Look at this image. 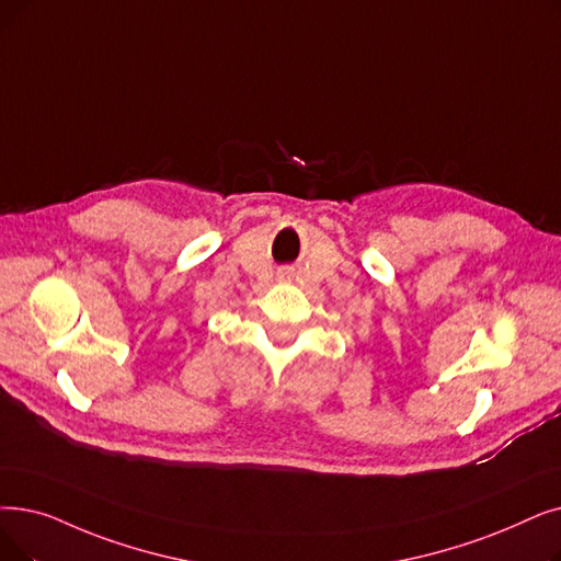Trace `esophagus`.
<instances>
[{
    "label": "esophagus",
    "mask_w": 561,
    "mask_h": 561,
    "mask_svg": "<svg viewBox=\"0 0 561 561\" xmlns=\"http://www.w3.org/2000/svg\"><path fill=\"white\" fill-rule=\"evenodd\" d=\"M279 277L284 279V277H288V271H279Z\"/></svg>",
    "instance_id": "obj_1"
}]
</instances>
